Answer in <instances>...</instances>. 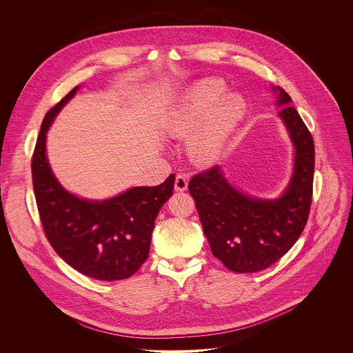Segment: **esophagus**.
Returning <instances> with one entry per match:
<instances>
[{"mask_svg": "<svg viewBox=\"0 0 353 353\" xmlns=\"http://www.w3.org/2000/svg\"><path fill=\"white\" fill-rule=\"evenodd\" d=\"M188 187V179L187 176L184 174H177L176 176V180H174V190L177 192H181V191H185Z\"/></svg>", "mask_w": 353, "mask_h": 353, "instance_id": "1", "label": "esophagus"}]
</instances>
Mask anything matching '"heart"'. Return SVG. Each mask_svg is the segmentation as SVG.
Wrapping results in <instances>:
<instances>
[{"label": "heart", "mask_w": 353, "mask_h": 353, "mask_svg": "<svg viewBox=\"0 0 353 353\" xmlns=\"http://www.w3.org/2000/svg\"><path fill=\"white\" fill-rule=\"evenodd\" d=\"M224 92L221 79L205 78L163 118L162 128L170 137L183 139L193 132L187 140V152L198 166L217 162L246 114L242 96Z\"/></svg>", "instance_id": "obj_1"}]
</instances>
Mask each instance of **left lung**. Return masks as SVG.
Wrapping results in <instances>:
<instances>
[{
	"mask_svg": "<svg viewBox=\"0 0 353 353\" xmlns=\"http://www.w3.org/2000/svg\"><path fill=\"white\" fill-rule=\"evenodd\" d=\"M272 90L294 145V169L285 192L278 199L250 198L228 183L220 166L195 174L188 184L213 256L239 274L263 271L283 257L304 231L311 210L314 139L288 92L281 86Z\"/></svg>",
	"mask_w": 353,
	"mask_h": 353,
	"instance_id": "obj_1",
	"label": "left lung"
}]
</instances>
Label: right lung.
Returning <instances> with one entry per match:
<instances>
[{
  "mask_svg": "<svg viewBox=\"0 0 353 353\" xmlns=\"http://www.w3.org/2000/svg\"><path fill=\"white\" fill-rule=\"evenodd\" d=\"M78 88L42 121L31 159L37 208L49 243L68 265L97 281H121L147 260L155 219L173 194L174 174L157 187H133L105 201H88L65 191L49 166L45 141L54 117Z\"/></svg>",
  "mask_w": 353,
  "mask_h": 353,
  "instance_id": "right-lung-1",
  "label": "right lung"
}]
</instances>
